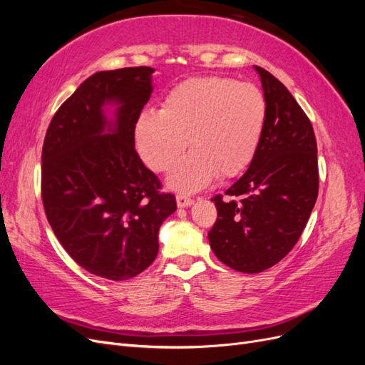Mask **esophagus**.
I'll list each match as a JSON object with an SVG mask.
<instances>
[{
	"label": "esophagus",
	"instance_id": "34e87169",
	"mask_svg": "<svg viewBox=\"0 0 365 365\" xmlns=\"http://www.w3.org/2000/svg\"><path fill=\"white\" fill-rule=\"evenodd\" d=\"M193 204V200L189 196L185 195H178L176 196V205H178L180 208H185V207H190Z\"/></svg>",
	"mask_w": 365,
	"mask_h": 365
}]
</instances>
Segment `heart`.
Returning a JSON list of instances; mask_svg holds the SVG:
<instances>
[{"label": "heart", "mask_w": 365, "mask_h": 365, "mask_svg": "<svg viewBox=\"0 0 365 365\" xmlns=\"http://www.w3.org/2000/svg\"><path fill=\"white\" fill-rule=\"evenodd\" d=\"M268 123V102L257 86L230 77H193L164 96L160 111H145L135 123L140 157L155 172H168L185 149L190 153L168 178L173 190L192 193L216 176L236 178L256 158Z\"/></svg>", "instance_id": "heart-1"}]
</instances>
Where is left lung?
<instances>
[{
    "instance_id": "8db88e82",
    "label": "left lung",
    "mask_w": 365,
    "mask_h": 365,
    "mask_svg": "<svg viewBox=\"0 0 365 365\" xmlns=\"http://www.w3.org/2000/svg\"><path fill=\"white\" fill-rule=\"evenodd\" d=\"M268 102L260 149L247 172L213 202L210 247L231 269L257 274L279 263L300 239L318 196L317 140L292 94L257 65ZM238 201L236 202L235 200Z\"/></svg>"
}]
</instances>
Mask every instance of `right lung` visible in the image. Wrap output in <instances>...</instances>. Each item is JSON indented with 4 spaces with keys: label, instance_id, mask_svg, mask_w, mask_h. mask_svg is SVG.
I'll return each mask as SVG.
<instances>
[{
    "label": "right lung",
    "instance_id": "add662e5",
    "mask_svg": "<svg viewBox=\"0 0 365 365\" xmlns=\"http://www.w3.org/2000/svg\"><path fill=\"white\" fill-rule=\"evenodd\" d=\"M150 67L98 71L51 118L42 146L43 210L61 245L83 269L128 280L158 254L172 193L135 150V123L152 94ZM113 108V118L106 111Z\"/></svg>",
    "mask_w": 365,
    "mask_h": 365
}]
</instances>
